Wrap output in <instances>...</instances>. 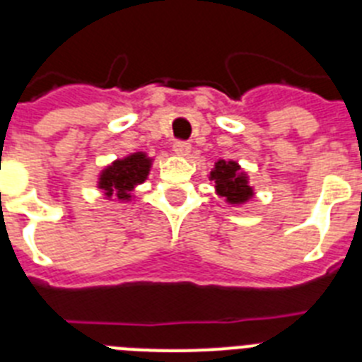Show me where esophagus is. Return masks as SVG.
<instances>
[{
  "label": "esophagus",
  "instance_id": "obj_1",
  "mask_svg": "<svg viewBox=\"0 0 362 362\" xmlns=\"http://www.w3.org/2000/svg\"><path fill=\"white\" fill-rule=\"evenodd\" d=\"M192 150V145L187 141H175L174 143V152L177 153V156H183V158H187L188 153H190Z\"/></svg>",
  "mask_w": 362,
  "mask_h": 362
}]
</instances>
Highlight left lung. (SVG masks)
I'll return each instance as SVG.
<instances>
[{"instance_id":"8db88e82","label":"left lung","mask_w":362,"mask_h":362,"mask_svg":"<svg viewBox=\"0 0 362 362\" xmlns=\"http://www.w3.org/2000/svg\"><path fill=\"white\" fill-rule=\"evenodd\" d=\"M209 177L216 183V194L223 197L226 204L241 206L255 196L254 187H250L248 181V174L233 159H217Z\"/></svg>"}]
</instances>
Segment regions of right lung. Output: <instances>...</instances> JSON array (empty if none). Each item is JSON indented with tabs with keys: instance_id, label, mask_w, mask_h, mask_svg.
<instances>
[{
	"instance_id": "right-lung-1",
	"label": "right lung",
	"mask_w": 362,
	"mask_h": 362,
	"mask_svg": "<svg viewBox=\"0 0 362 362\" xmlns=\"http://www.w3.org/2000/svg\"><path fill=\"white\" fill-rule=\"evenodd\" d=\"M153 159L146 152H134L124 158L112 161L98 175V188L103 192L105 199L130 203L132 192L137 185L148 179Z\"/></svg>"
}]
</instances>
